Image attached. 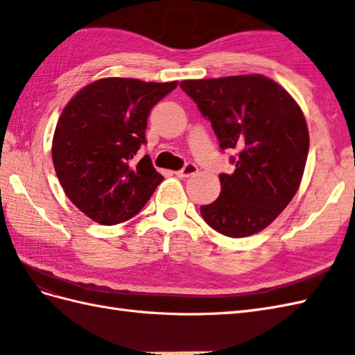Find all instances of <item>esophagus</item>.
I'll use <instances>...</instances> for the list:
<instances>
[{
  "label": "esophagus",
  "mask_w": 355,
  "mask_h": 355,
  "mask_svg": "<svg viewBox=\"0 0 355 355\" xmlns=\"http://www.w3.org/2000/svg\"><path fill=\"white\" fill-rule=\"evenodd\" d=\"M197 172H198L197 164L187 163L182 171H178L175 173H177V177H180V178H187V177H191V175H193V173H197Z\"/></svg>",
  "instance_id": "obj_1"
}]
</instances>
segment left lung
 Here are the masks:
<instances>
[{
  "instance_id": "8db88e82",
  "label": "left lung",
  "mask_w": 355,
  "mask_h": 355,
  "mask_svg": "<svg viewBox=\"0 0 355 355\" xmlns=\"http://www.w3.org/2000/svg\"><path fill=\"white\" fill-rule=\"evenodd\" d=\"M212 123L223 149H236L233 173H221V192L201 206L205 221L230 238L263 230L296 195L310 134L293 96L263 74L186 79L180 84Z\"/></svg>"
}]
</instances>
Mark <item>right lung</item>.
<instances>
[{"mask_svg":"<svg viewBox=\"0 0 355 355\" xmlns=\"http://www.w3.org/2000/svg\"><path fill=\"white\" fill-rule=\"evenodd\" d=\"M178 85L103 78L80 88L56 123L51 158L67 197L102 225L137 215L163 182L149 155L135 163L154 105Z\"/></svg>","mask_w":355,"mask_h":355,"instance_id":"obj_1","label":"right lung"}]
</instances>
